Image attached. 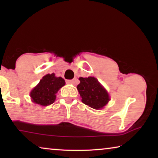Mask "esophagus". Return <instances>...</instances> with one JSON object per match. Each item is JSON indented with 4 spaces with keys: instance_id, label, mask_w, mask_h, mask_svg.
<instances>
[{
    "instance_id": "esophagus-1",
    "label": "esophagus",
    "mask_w": 158,
    "mask_h": 158,
    "mask_svg": "<svg viewBox=\"0 0 158 158\" xmlns=\"http://www.w3.org/2000/svg\"><path fill=\"white\" fill-rule=\"evenodd\" d=\"M66 82H67V83H70V84H74L75 83L74 80H67Z\"/></svg>"
}]
</instances>
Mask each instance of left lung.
Segmentation results:
<instances>
[{
    "instance_id": "8db88e82",
    "label": "left lung",
    "mask_w": 158,
    "mask_h": 158,
    "mask_svg": "<svg viewBox=\"0 0 158 158\" xmlns=\"http://www.w3.org/2000/svg\"><path fill=\"white\" fill-rule=\"evenodd\" d=\"M81 81L77 88L82 98V102L95 109H100L107 104L110 98L106 90L94 77L79 78Z\"/></svg>"
}]
</instances>
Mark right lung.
<instances>
[{
	"label": "right lung",
	"instance_id": "right-lung-1",
	"mask_svg": "<svg viewBox=\"0 0 158 158\" xmlns=\"http://www.w3.org/2000/svg\"><path fill=\"white\" fill-rule=\"evenodd\" d=\"M64 84V80L61 77H55L54 73L47 74L43 77L30 95L34 103L42 106L50 105L55 100L56 94Z\"/></svg>",
	"mask_w": 158,
	"mask_h": 158
}]
</instances>
